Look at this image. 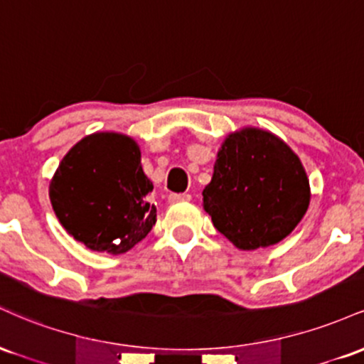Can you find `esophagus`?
<instances>
[{
  "mask_svg": "<svg viewBox=\"0 0 364 364\" xmlns=\"http://www.w3.org/2000/svg\"><path fill=\"white\" fill-rule=\"evenodd\" d=\"M168 200H169V203L190 202V200H191V195H190V193H171Z\"/></svg>",
  "mask_w": 364,
  "mask_h": 364,
  "instance_id": "1",
  "label": "esophagus"
}]
</instances>
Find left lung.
I'll return each instance as SVG.
<instances>
[{
  "mask_svg": "<svg viewBox=\"0 0 364 364\" xmlns=\"http://www.w3.org/2000/svg\"><path fill=\"white\" fill-rule=\"evenodd\" d=\"M202 195L214 228L240 250L289 236L311 198L301 159L277 135L253 127L225 136Z\"/></svg>",
  "mask_w": 364,
  "mask_h": 364,
  "instance_id": "obj_1",
  "label": "left lung"
}]
</instances>
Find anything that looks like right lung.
Masks as SVG:
<instances>
[{
    "mask_svg": "<svg viewBox=\"0 0 364 364\" xmlns=\"http://www.w3.org/2000/svg\"><path fill=\"white\" fill-rule=\"evenodd\" d=\"M132 136L97 132L68 150L49 183V198L70 236L99 253L121 255L139 245L157 220L152 181Z\"/></svg>",
    "mask_w": 364,
    "mask_h": 364,
    "instance_id": "add662e5",
    "label": "right lung"
}]
</instances>
